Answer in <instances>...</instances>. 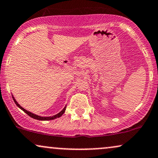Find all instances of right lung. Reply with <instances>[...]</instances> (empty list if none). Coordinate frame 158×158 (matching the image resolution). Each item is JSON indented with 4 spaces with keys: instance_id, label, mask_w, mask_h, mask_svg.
I'll return each mask as SVG.
<instances>
[{
    "instance_id": "1",
    "label": "right lung",
    "mask_w": 158,
    "mask_h": 158,
    "mask_svg": "<svg viewBox=\"0 0 158 158\" xmlns=\"http://www.w3.org/2000/svg\"><path fill=\"white\" fill-rule=\"evenodd\" d=\"M12 98H13L14 101H15V103H16V105H17V106L19 108V109H22V110H23V111H24V112L27 114V115H29L30 117H31L32 118H33V119H38V120H42V121L52 120V119L59 118V117H60L61 116L63 115V114H64L65 111V109H66V106H65L63 109V110H62L61 111H60L59 113H57V114H55V115H54V116H51V117H41V116H39V115H37V114H35L32 113V112H31V111L26 110L25 109H24L23 107H22L21 106L19 105V103H18V102H17V101H16V99L15 98V97H14L13 95H12Z\"/></svg>"
}]
</instances>
